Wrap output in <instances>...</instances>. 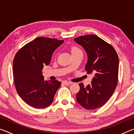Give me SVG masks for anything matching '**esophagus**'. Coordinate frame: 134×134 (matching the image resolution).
Instances as JSON below:
<instances>
[{
  "instance_id": "obj_1",
  "label": "esophagus",
  "mask_w": 134,
  "mask_h": 134,
  "mask_svg": "<svg viewBox=\"0 0 134 134\" xmlns=\"http://www.w3.org/2000/svg\"><path fill=\"white\" fill-rule=\"evenodd\" d=\"M72 83L71 82H70V81H63V84H64V85L65 86H69L71 85Z\"/></svg>"
}]
</instances>
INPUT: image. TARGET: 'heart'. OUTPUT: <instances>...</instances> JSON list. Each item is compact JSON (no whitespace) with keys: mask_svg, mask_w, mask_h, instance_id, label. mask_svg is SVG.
Returning <instances> with one entry per match:
<instances>
[{"mask_svg":"<svg viewBox=\"0 0 134 134\" xmlns=\"http://www.w3.org/2000/svg\"><path fill=\"white\" fill-rule=\"evenodd\" d=\"M81 51L80 49L78 48L77 47H72L71 49V54H73V53H77V52H80Z\"/></svg>","mask_w":134,"mask_h":134,"instance_id":"b5f03b06","label":"heart"}]
</instances>
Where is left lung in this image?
<instances>
[{
  "mask_svg": "<svg viewBox=\"0 0 134 134\" xmlns=\"http://www.w3.org/2000/svg\"><path fill=\"white\" fill-rule=\"evenodd\" d=\"M87 54L85 70L93 74L90 85L80 83L76 94L77 102L86 109L100 108L107 102L116 89L118 80L119 58L110 44L96 35H87L74 38Z\"/></svg>",
  "mask_w": 134,
  "mask_h": 134,
  "instance_id": "8db88e82",
  "label": "left lung"
}]
</instances>
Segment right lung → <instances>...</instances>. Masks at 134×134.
<instances>
[{
  "label": "right lung",
  "mask_w": 134,
  "mask_h": 134,
  "mask_svg": "<svg viewBox=\"0 0 134 134\" xmlns=\"http://www.w3.org/2000/svg\"><path fill=\"white\" fill-rule=\"evenodd\" d=\"M64 41L38 37L17 52L13 59L14 83L18 94L29 106L47 108L53 102L61 82L45 81L42 70L51 62L53 52Z\"/></svg>",
  "instance_id": "add662e5"
}]
</instances>
